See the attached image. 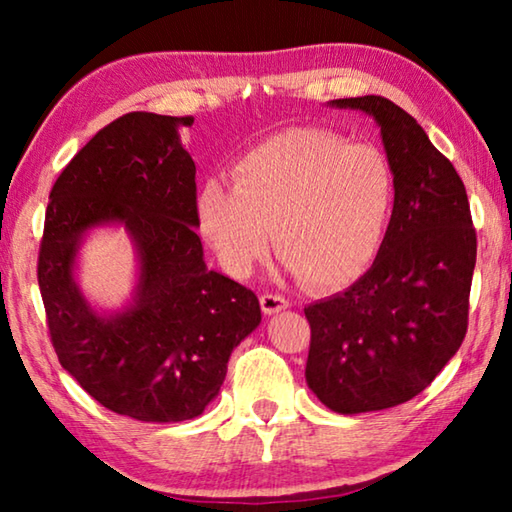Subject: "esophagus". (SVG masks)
Segmentation results:
<instances>
[{
	"instance_id": "esophagus-1",
	"label": "esophagus",
	"mask_w": 512,
	"mask_h": 512,
	"mask_svg": "<svg viewBox=\"0 0 512 512\" xmlns=\"http://www.w3.org/2000/svg\"><path fill=\"white\" fill-rule=\"evenodd\" d=\"M259 305H262L264 314H277V311L287 309L289 307V300L280 296V293H264V296H259Z\"/></svg>"
}]
</instances>
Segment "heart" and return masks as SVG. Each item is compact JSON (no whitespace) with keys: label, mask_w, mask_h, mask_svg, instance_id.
<instances>
[{"label":"heart","mask_w":512,"mask_h":512,"mask_svg":"<svg viewBox=\"0 0 512 512\" xmlns=\"http://www.w3.org/2000/svg\"><path fill=\"white\" fill-rule=\"evenodd\" d=\"M391 162L372 144L323 128H291L232 164V187L207 178L196 225L221 266L244 277L268 250L311 287L357 280L384 248L395 212Z\"/></svg>","instance_id":"heart-1"}]
</instances>
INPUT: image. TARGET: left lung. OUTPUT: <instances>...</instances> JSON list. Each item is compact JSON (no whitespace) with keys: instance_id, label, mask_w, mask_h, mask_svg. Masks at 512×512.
<instances>
[{"instance_id":"8db88e82","label":"left lung","mask_w":512,"mask_h":512,"mask_svg":"<svg viewBox=\"0 0 512 512\" xmlns=\"http://www.w3.org/2000/svg\"><path fill=\"white\" fill-rule=\"evenodd\" d=\"M381 128L397 196L375 262L343 293L305 307V377L336 413L391 409L422 393L461 348L476 264L465 185L409 112L384 97L329 101Z\"/></svg>"}]
</instances>
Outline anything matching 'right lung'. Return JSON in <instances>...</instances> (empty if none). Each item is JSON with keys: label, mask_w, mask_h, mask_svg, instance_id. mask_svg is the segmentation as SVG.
<instances>
[{"label": "right lung", "mask_w": 512, "mask_h": 512, "mask_svg": "<svg viewBox=\"0 0 512 512\" xmlns=\"http://www.w3.org/2000/svg\"><path fill=\"white\" fill-rule=\"evenodd\" d=\"M194 117L128 112L74 155L51 187L38 284L60 366L94 400L142 422H183L221 391L232 350L262 320L250 289L203 259L196 164L178 131ZM121 222L141 277L134 302L99 315L73 280L84 232Z\"/></svg>", "instance_id": "1"}]
</instances>
